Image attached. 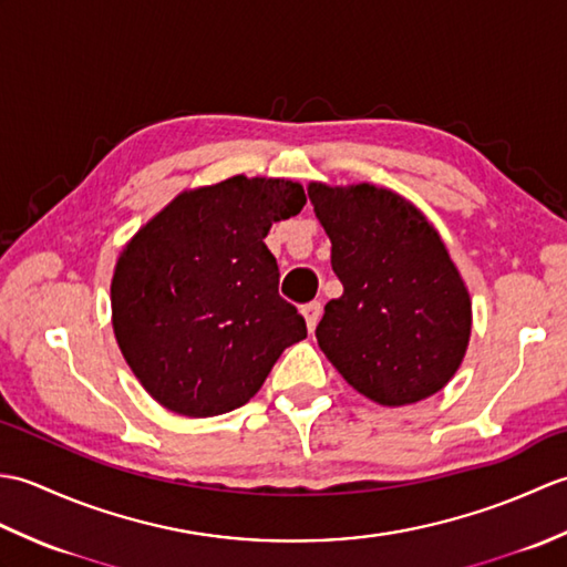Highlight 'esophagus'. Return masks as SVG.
<instances>
[{
	"label": "esophagus",
	"mask_w": 567,
	"mask_h": 567,
	"mask_svg": "<svg viewBox=\"0 0 567 567\" xmlns=\"http://www.w3.org/2000/svg\"><path fill=\"white\" fill-rule=\"evenodd\" d=\"M321 311H323L321 302H309V305L302 307V315H305V319H307L309 331L317 329V323H319V319H321Z\"/></svg>",
	"instance_id": "esophagus-1"
}]
</instances>
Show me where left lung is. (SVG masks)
Listing matches in <instances>:
<instances>
[{"instance_id":"8db88e82","label":"left lung","mask_w":567,"mask_h":567,"mask_svg":"<svg viewBox=\"0 0 567 567\" xmlns=\"http://www.w3.org/2000/svg\"><path fill=\"white\" fill-rule=\"evenodd\" d=\"M343 295L323 307L321 351L368 400L402 406L449 382L470 339V297L414 204L372 185H309Z\"/></svg>"}]
</instances>
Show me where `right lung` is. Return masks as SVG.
I'll use <instances>...</instances> for the list:
<instances>
[{
    "instance_id": "obj_1",
    "label": "right lung",
    "mask_w": 567,
    "mask_h": 567,
    "mask_svg": "<svg viewBox=\"0 0 567 567\" xmlns=\"http://www.w3.org/2000/svg\"><path fill=\"white\" fill-rule=\"evenodd\" d=\"M305 204L292 179L236 175L183 192L118 256L116 341L165 409L202 419L244 406L285 348L307 339L262 244Z\"/></svg>"
}]
</instances>
